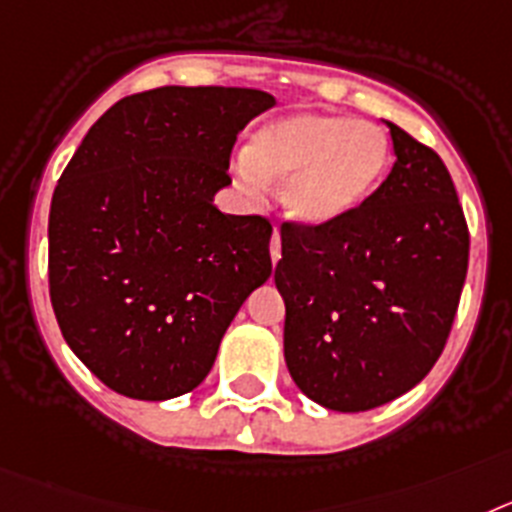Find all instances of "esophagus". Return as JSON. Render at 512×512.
Listing matches in <instances>:
<instances>
[{
	"mask_svg": "<svg viewBox=\"0 0 512 512\" xmlns=\"http://www.w3.org/2000/svg\"><path fill=\"white\" fill-rule=\"evenodd\" d=\"M270 257H273L275 265L281 260V234H278V229L273 231V239H270Z\"/></svg>",
	"mask_w": 512,
	"mask_h": 512,
	"instance_id": "obj_1",
	"label": "esophagus"
}]
</instances>
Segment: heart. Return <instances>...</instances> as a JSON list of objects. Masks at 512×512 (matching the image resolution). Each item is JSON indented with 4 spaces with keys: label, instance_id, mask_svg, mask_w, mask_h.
I'll list each match as a JSON object with an SVG mask.
<instances>
[{
    "label": "heart",
    "instance_id": "1",
    "mask_svg": "<svg viewBox=\"0 0 512 512\" xmlns=\"http://www.w3.org/2000/svg\"><path fill=\"white\" fill-rule=\"evenodd\" d=\"M389 167V141L371 123L301 110L262 126L237 162L244 193L286 180L283 206L304 224H327L361 206Z\"/></svg>",
    "mask_w": 512,
    "mask_h": 512
}]
</instances>
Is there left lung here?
Instances as JSON below:
<instances>
[{
    "label": "left lung",
    "mask_w": 512,
    "mask_h": 512,
    "mask_svg": "<svg viewBox=\"0 0 512 512\" xmlns=\"http://www.w3.org/2000/svg\"><path fill=\"white\" fill-rule=\"evenodd\" d=\"M389 131L397 162L361 206L327 224H281L286 366L327 410L366 412L420 384L466 281L469 226L446 164Z\"/></svg>",
    "instance_id": "left-lung-1"
}]
</instances>
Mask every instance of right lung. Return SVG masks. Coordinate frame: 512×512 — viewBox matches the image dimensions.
I'll list each match as a JSON object with an SVG mask.
<instances>
[{"label": "right lung", "mask_w": 512, "mask_h": 512, "mask_svg": "<svg viewBox=\"0 0 512 512\" xmlns=\"http://www.w3.org/2000/svg\"><path fill=\"white\" fill-rule=\"evenodd\" d=\"M273 105L242 87L128 95L61 172L48 216L53 314L79 361L123 397L193 391L273 273L270 221L213 206L239 131Z\"/></svg>", "instance_id": "right-lung-1"}]
</instances>
